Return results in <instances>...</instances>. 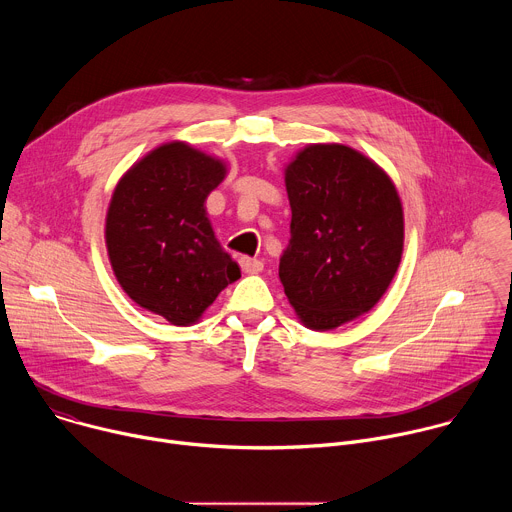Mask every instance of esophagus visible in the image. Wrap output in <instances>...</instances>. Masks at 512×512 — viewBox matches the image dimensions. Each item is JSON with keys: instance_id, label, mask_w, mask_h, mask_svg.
<instances>
[{"instance_id": "34e87169", "label": "esophagus", "mask_w": 512, "mask_h": 512, "mask_svg": "<svg viewBox=\"0 0 512 512\" xmlns=\"http://www.w3.org/2000/svg\"><path fill=\"white\" fill-rule=\"evenodd\" d=\"M239 265H241V269H243L245 273H259V271H263V261L251 259V257H241V259H239Z\"/></svg>"}]
</instances>
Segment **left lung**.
Listing matches in <instances>:
<instances>
[{
  "instance_id": "8db88e82",
  "label": "left lung",
  "mask_w": 512,
  "mask_h": 512,
  "mask_svg": "<svg viewBox=\"0 0 512 512\" xmlns=\"http://www.w3.org/2000/svg\"><path fill=\"white\" fill-rule=\"evenodd\" d=\"M289 243L285 296L304 326L326 332L375 308L403 255V206L393 180L342 143L306 145L285 168Z\"/></svg>"
}]
</instances>
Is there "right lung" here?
<instances>
[{"label":"right lung","mask_w":512,"mask_h":512,"mask_svg":"<svg viewBox=\"0 0 512 512\" xmlns=\"http://www.w3.org/2000/svg\"><path fill=\"white\" fill-rule=\"evenodd\" d=\"M227 164L186 141H168L135 162L117 182L105 218L113 273L143 310L190 326L241 277L216 241L206 198Z\"/></svg>","instance_id":"add662e5"}]
</instances>
